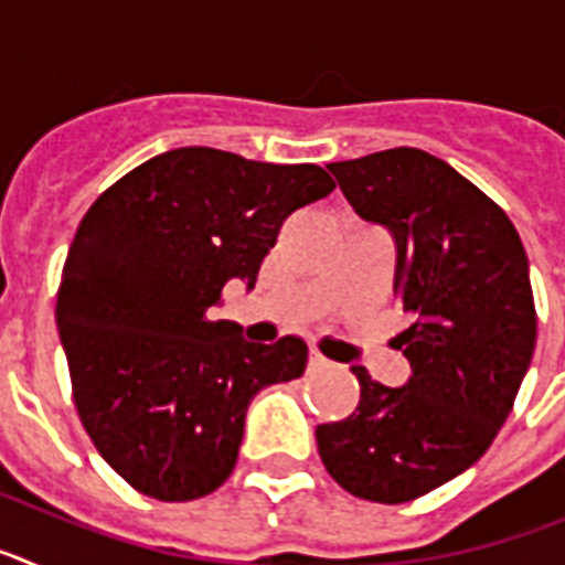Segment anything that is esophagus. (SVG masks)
<instances>
[{
  "label": "esophagus",
  "mask_w": 565,
  "mask_h": 565,
  "mask_svg": "<svg viewBox=\"0 0 565 565\" xmlns=\"http://www.w3.org/2000/svg\"><path fill=\"white\" fill-rule=\"evenodd\" d=\"M331 359H326L319 351H311V356H308V371L311 373H319L326 371V367H331Z\"/></svg>",
  "instance_id": "esophagus-1"
}]
</instances>
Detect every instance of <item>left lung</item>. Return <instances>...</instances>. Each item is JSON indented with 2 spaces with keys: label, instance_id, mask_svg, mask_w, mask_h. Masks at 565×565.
Wrapping results in <instances>:
<instances>
[{
  "label": "left lung",
  "instance_id": "1",
  "mask_svg": "<svg viewBox=\"0 0 565 565\" xmlns=\"http://www.w3.org/2000/svg\"><path fill=\"white\" fill-rule=\"evenodd\" d=\"M331 172L359 217L396 239L411 379L384 387L351 367L359 407L319 424V456L351 495L407 503L472 467L515 404L537 339L529 259L507 212L424 149H384Z\"/></svg>",
  "mask_w": 565,
  "mask_h": 565
}]
</instances>
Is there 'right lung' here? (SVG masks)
<instances>
[{
  "instance_id": "add662e5",
  "label": "right lung",
  "mask_w": 565,
  "mask_h": 565,
  "mask_svg": "<svg viewBox=\"0 0 565 565\" xmlns=\"http://www.w3.org/2000/svg\"><path fill=\"white\" fill-rule=\"evenodd\" d=\"M337 189L317 163L181 147L98 198L67 252L56 326L73 402L104 461L158 501H194L237 463L263 387L306 373L299 337L259 344L209 319L228 279L252 291L288 214Z\"/></svg>"
}]
</instances>
